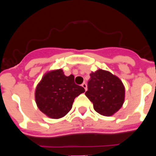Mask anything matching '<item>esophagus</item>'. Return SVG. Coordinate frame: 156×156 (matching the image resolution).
I'll use <instances>...</instances> for the list:
<instances>
[{
    "mask_svg": "<svg viewBox=\"0 0 156 156\" xmlns=\"http://www.w3.org/2000/svg\"><path fill=\"white\" fill-rule=\"evenodd\" d=\"M81 86L84 88V90H87V84H86V83H83V84H81Z\"/></svg>",
    "mask_w": 156,
    "mask_h": 156,
    "instance_id": "1",
    "label": "esophagus"
}]
</instances>
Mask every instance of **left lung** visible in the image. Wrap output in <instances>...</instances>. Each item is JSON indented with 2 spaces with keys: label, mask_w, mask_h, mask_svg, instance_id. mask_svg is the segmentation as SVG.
Masks as SVG:
<instances>
[{
  "label": "left lung",
  "mask_w": 156,
  "mask_h": 156,
  "mask_svg": "<svg viewBox=\"0 0 156 156\" xmlns=\"http://www.w3.org/2000/svg\"><path fill=\"white\" fill-rule=\"evenodd\" d=\"M85 95L94 104L99 114L112 115L125 100V87L118 77L107 71L99 70L90 75Z\"/></svg>",
  "instance_id": "obj_1"
}]
</instances>
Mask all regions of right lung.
Here are the masks:
<instances>
[{
    "instance_id": "right-lung-1",
    "label": "right lung",
    "mask_w": 156,
    "mask_h": 156,
    "mask_svg": "<svg viewBox=\"0 0 156 156\" xmlns=\"http://www.w3.org/2000/svg\"><path fill=\"white\" fill-rule=\"evenodd\" d=\"M74 80L73 75L66 76L62 69L47 73L36 88L35 100L39 109L51 119L65 116L72 109L75 97L85 91Z\"/></svg>"
}]
</instances>
